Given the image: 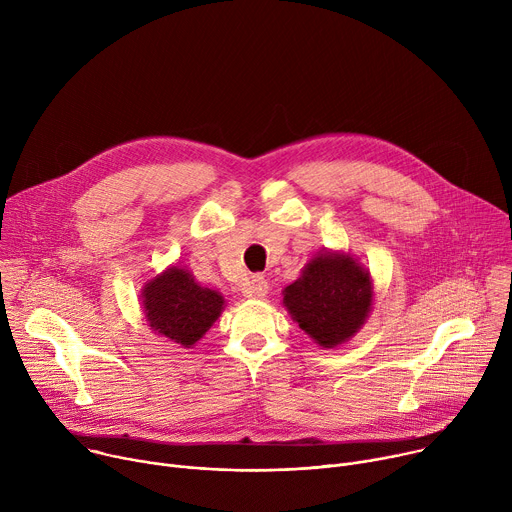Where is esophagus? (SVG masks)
<instances>
[{
    "instance_id": "esophagus-1",
    "label": "esophagus",
    "mask_w": 512,
    "mask_h": 512,
    "mask_svg": "<svg viewBox=\"0 0 512 512\" xmlns=\"http://www.w3.org/2000/svg\"><path fill=\"white\" fill-rule=\"evenodd\" d=\"M267 291H269L267 279H265L263 275H253L251 281H249V285H247V289H245V294H247L249 298H265Z\"/></svg>"
}]
</instances>
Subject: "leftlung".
<instances>
[{"label":"left lung","instance_id":"obj_1","mask_svg":"<svg viewBox=\"0 0 512 512\" xmlns=\"http://www.w3.org/2000/svg\"><path fill=\"white\" fill-rule=\"evenodd\" d=\"M283 306L314 342L334 348L350 340L371 314V273L348 253L324 251L283 289Z\"/></svg>","mask_w":512,"mask_h":512}]
</instances>
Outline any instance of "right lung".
Segmentation results:
<instances>
[{"label":"right lung","mask_w":512,"mask_h":512,"mask_svg":"<svg viewBox=\"0 0 512 512\" xmlns=\"http://www.w3.org/2000/svg\"><path fill=\"white\" fill-rule=\"evenodd\" d=\"M141 304L154 332L190 348L221 316L225 298L198 285L188 269L174 265L143 285Z\"/></svg>","instance_id":"1"}]
</instances>
